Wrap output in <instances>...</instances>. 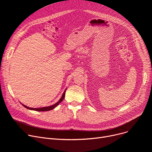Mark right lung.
Masks as SVG:
<instances>
[{"instance_id": "right-lung-1", "label": "right lung", "mask_w": 152, "mask_h": 152, "mask_svg": "<svg viewBox=\"0 0 152 152\" xmlns=\"http://www.w3.org/2000/svg\"><path fill=\"white\" fill-rule=\"evenodd\" d=\"M65 92H66V89L65 90L64 94H63V95L61 96V97L60 98V100L57 102L56 104H53V105H51V106H47V107H40V108H32V107H29L28 106H26L25 105H24V104H22V105L25 107L26 108H27L28 109H30V110H33V111H50V110H51L54 109L55 107H56L58 105V104L64 100V99L65 97Z\"/></svg>"}]
</instances>
